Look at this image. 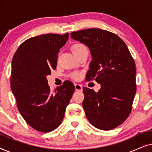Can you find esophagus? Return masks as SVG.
Masks as SVG:
<instances>
[{"label":"esophagus","instance_id":"34e87169","mask_svg":"<svg viewBox=\"0 0 152 152\" xmlns=\"http://www.w3.org/2000/svg\"><path fill=\"white\" fill-rule=\"evenodd\" d=\"M75 90L77 91H82V85H80L79 84H75Z\"/></svg>","mask_w":152,"mask_h":152}]
</instances>
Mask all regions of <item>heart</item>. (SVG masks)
Here are the masks:
<instances>
[{
    "label": "heart",
    "instance_id": "1",
    "mask_svg": "<svg viewBox=\"0 0 152 152\" xmlns=\"http://www.w3.org/2000/svg\"><path fill=\"white\" fill-rule=\"evenodd\" d=\"M86 50H87L86 47L81 43H74L71 46V51L75 57L77 55H79V54L82 53V51ZM70 77L75 80H77L80 78V73L78 72H75L70 75Z\"/></svg>",
    "mask_w": 152,
    "mask_h": 152
}]
</instances>
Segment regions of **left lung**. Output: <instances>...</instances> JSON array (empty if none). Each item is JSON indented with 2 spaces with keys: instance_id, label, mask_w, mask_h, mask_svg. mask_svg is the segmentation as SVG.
<instances>
[{
  "instance_id": "1",
  "label": "left lung",
  "mask_w": 152,
  "mask_h": 152,
  "mask_svg": "<svg viewBox=\"0 0 152 152\" xmlns=\"http://www.w3.org/2000/svg\"><path fill=\"white\" fill-rule=\"evenodd\" d=\"M90 50L92 61L86 80L95 78L101 88L84 87L82 102L87 119L95 127L111 130L125 121L136 92V64L126 43L118 35L99 28L70 33Z\"/></svg>"
}]
</instances>
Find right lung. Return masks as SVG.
I'll return each instance as SVG.
<instances>
[{
  "instance_id": "right-lung-1",
  "label": "right lung",
  "mask_w": 152,
  "mask_h": 152,
  "mask_svg": "<svg viewBox=\"0 0 152 152\" xmlns=\"http://www.w3.org/2000/svg\"><path fill=\"white\" fill-rule=\"evenodd\" d=\"M68 37V33L32 37L20 45L12 59L10 86L17 108L39 132H50L59 126L74 93L69 81L52 92L46 79L57 67V54Z\"/></svg>"
}]
</instances>
